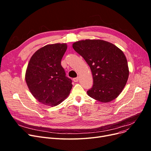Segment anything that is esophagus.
<instances>
[{"label": "esophagus", "mask_w": 151, "mask_h": 151, "mask_svg": "<svg viewBox=\"0 0 151 151\" xmlns=\"http://www.w3.org/2000/svg\"><path fill=\"white\" fill-rule=\"evenodd\" d=\"M79 79H80V78H79V77H76V78H73V81L75 82V83L78 82L79 81Z\"/></svg>", "instance_id": "obj_1"}]
</instances>
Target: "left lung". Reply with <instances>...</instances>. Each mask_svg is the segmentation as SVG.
I'll return each mask as SVG.
<instances>
[{
	"instance_id": "obj_1",
	"label": "left lung",
	"mask_w": 151,
	"mask_h": 151,
	"mask_svg": "<svg viewBox=\"0 0 151 151\" xmlns=\"http://www.w3.org/2000/svg\"><path fill=\"white\" fill-rule=\"evenodd\" d=\"M91 68L93 84L87 91L91 98L102 103L116 99L127 82L129 69L123 51L102 40H80L72 45Z\"/></svg>"
}]
</instances>
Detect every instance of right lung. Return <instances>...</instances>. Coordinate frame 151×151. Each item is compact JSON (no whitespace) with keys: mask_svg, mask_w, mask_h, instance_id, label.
I'll return each instance as SVG.
<instances>
[{"mask_svg":"<svg viewBox=\"0 0 151 151\" xmlns=\"http://www.w3.org/2000/svg\"><path fill=\"white\" fill-rule=\"evenodd\" d=\"M67 49L66 43L47 45L31 57L25 79L32 95L42 104L55 106L62 103L72 88L61 60Z\"/></svg>","mask_w":151,"mask_h":151,"instance_id":"add662e5","label":"right lung"}]
</instances>
